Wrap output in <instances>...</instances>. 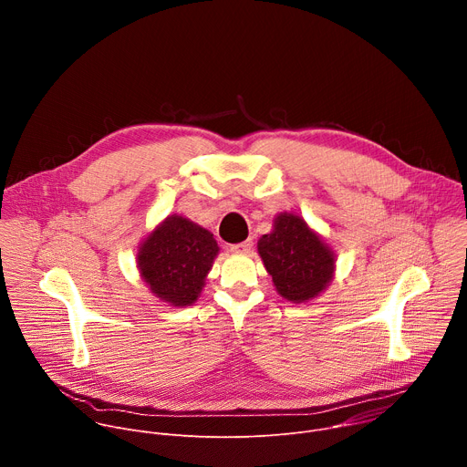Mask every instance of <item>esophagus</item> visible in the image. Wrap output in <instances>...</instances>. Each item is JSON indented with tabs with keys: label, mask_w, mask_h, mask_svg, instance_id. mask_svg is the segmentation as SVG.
<instances>
[{
	"label": "esophagus",
	"mask_w": 467,
	"mask_h": 467,
	"mask_svg": "<svg viewBox=\"0 0 467 467\" xmlns=\"http://www.w3.org/2000/svg\"><path fill=\"white\" fill-rule=\"evenodd\" d=\"M251 247H253V240H245V242H242V244L231 245V251L236 253V254H247V253L251 251Z\"/></svg>",
	"instance_id": "esophagus-1"
}]
</instances>
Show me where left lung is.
<instances>
[{
    "mask_svg": "<svg viewBox=\"0 0 467 467\" xmlns=\"http://www.w3.org/2000/svg\"><path fill=\"white\" fill-rule=\"evenodd\" d=\"M256 249L277 294L290 303L316 299L335 279V251L299 214L279 213L274 229L260 236Z\"/></svg>",
    "mask_w": 467,
    "mask_h": 467,
    "instance_id": "1",
    "label": "left lung"
}]
</instances>
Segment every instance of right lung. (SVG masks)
Returning a JSON list of instances; mask_svg holds the SVG:
<instances>
[{
    "label": "right lung",
    "mask_w": 467,
    "mask_h": 467,
    "mask_svg": "<svg viewBox=\"0 0 467 467\" xmlns=\"http://www.w3.org/2000/svg\"><path fill=\"white\" fill-rule=\"evenodd\" d=\"M220 247L213 233L171 214L139 245L137 265L150 292L170 306H190L202 296Z\"/></svg>",
    "instance_id": "obj_1"
}]
</instances>
